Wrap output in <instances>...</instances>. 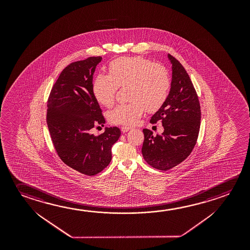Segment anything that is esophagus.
I'll use <instances>...</instances> for the list:
<instances>
[{
    "label": "esophagus",
    "mask_w": 250,
    "mask_h": 250,
    "mask_svg": "<svg viewBox=\"0 0 250 250\" xmlns=\"http://www.w3.org/2000/svg\"><path fill=\"white\" fill-rule=\"evenodd\" d=\"M131 129H132L131 126H127V125H123V126L121 127V131H123V132H127V131H130Z\"/></svg>",
    "instance_id": "1"
}]
</instances>
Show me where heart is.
Listing matches in <instances>:
<instances>
[{"mask_svg": "<svg viewBox=\"0 0 250 250\" xmlns=\"http://www.w3.org/2000/svg\"><path fill=\"white\" fill-rule=\"evenodd\" d=\"M109 74H99L93 82V93L101 104H113L119 87H127L130 102L109 111L110 122L134 125L143 115L158 111L167 99L171 78L167 69L142 57L120 58L109 66Z\"/></svg>", "mask_w": 250, "mask_h": 250, "instance_id": "obj_1", "label": "heart"}]
</instances>
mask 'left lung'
Returning a JSON list of instances; mask_svg holds the SVG:
<instances>
[{
    "label": "left lung",
    "mask_w": 250,
    "mask_h": 250,
    "mask_svg": "<svg viewBox=\"0 0 250 250\" xmlns=\"http://www.w3.org/2000/svg\"><path fill=\"white\" fill-rule=\"evenodd\" d=\"M172 83L167 99L150 122L162 123L164 131L153 136L144 129L142 154L148 164L167 171L184 161L192 152L201 126V105L196 90L184 67L170 54Z\"/></svg>",
    "instance_id": "obj_1"
}]
</instances>
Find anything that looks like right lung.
<instances>
[{
    "instance_id": "add662e5",
    "label": "right lung",
    "mask_w": 250,
    "mask_h": 250,
    "mask_svg": "<svg viewBox=\"0 0 250 250\" xmlns=\"http://www.w3.org/2000/svg\"><path fill=\"white\" fill-rule=\"evenodd\" d=\"M102 60L90 57L71 62L55 83L47 104V125L54 147L64 164L88 176L110 164L111 147L121 131L106 127L102 134L90 129L105 122L93 93V74Z\"/></svg>"
}]
</instances>
